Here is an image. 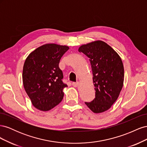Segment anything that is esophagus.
<instances>
[{"mask_svg":"<svg viewBox=\"0 0 147 147\" xmlns=\"http://www.w3.org/2000/svg\"><path fill=\"white\" fill-rule=\"evenodd\" d=\"M79 84V82H73L72 83V86L74 87H77Z\"/></svg>","mask_w":147,"mask_h":147,"instance_id":"34e87169","label":"esophagus"}]
</instances>
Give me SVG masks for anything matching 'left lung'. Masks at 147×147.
Segmentation results:
<instances>
[{
	"mask_svg": "<svg viewBox=\"0 0 147 147\" xmlns=\"http://www.w3.org/2000/svg\"><path fill=\"white\" fill-rule=\"evenodd\" d=\"M78 51L90 58L96 91L95 98L85 104L94 113L104 112L112 107L122 90L124 67L121 57L100 40L83 45Z\"/></svg>",
	"mask_w": 147,
	"mask_h": 147,
	"instance_id": "left-lung-1",
	"label": "left lung"
}]
</instances>
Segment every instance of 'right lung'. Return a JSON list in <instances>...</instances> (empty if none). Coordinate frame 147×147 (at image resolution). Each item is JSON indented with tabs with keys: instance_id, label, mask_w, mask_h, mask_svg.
Returning a JSON list of instances; mask_svg holds the SVG:
<instances>
[{
	"instance_id": "right-lung-1",
	"label": "right lung",
	"mask_w": 147,
	"mask_h": 147,
	"mask_svg": "<svg viewBox=\"0 0 147 147\" xmlns=\"http://www.w3.org/2000/svg\"><path fill=\"white\" fill-rule=\"evenodd\" d=\"M69 49L67 46L45 44L26 58L23 70V85L36 109L48 111L63 100V89L67 85L62 80L63 74L59 64Z\"/></svg>"
}]
</instances>
